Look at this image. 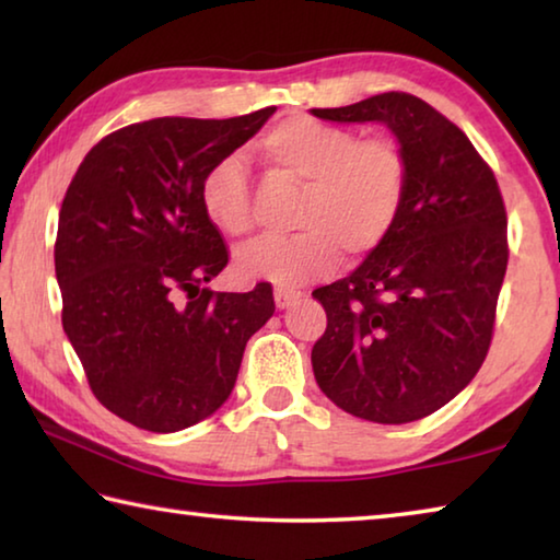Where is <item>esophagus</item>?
Instances as JSON below:
<instances>
[{
    "label": "esophagus",
    "mask_w": 560,
    "mask_h": 560,
    "mask_svg": "<svg viewBox=\"0 0 560 560\" xmlns=\"http://www.w3.org/2000/svg\"><path fill=\"white\" fill-rule=\"evenodd\" d=\"M299 296H301V291H293V289H277V291H273V301H277L279 308H289Z\"/></svg>",
    "instance_id": "1"
}]
</instances>
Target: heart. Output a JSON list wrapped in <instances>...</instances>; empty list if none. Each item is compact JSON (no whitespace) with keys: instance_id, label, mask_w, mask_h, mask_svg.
<instances>
[{"instance_id":"b5f03b06","label":"heart","mask_w":560,"mask_h":560,"mask_svg":"<svg viewBox=\"0 0 560 560\" xmlns=\"http://www.w3.org/2000/svg\"><path fill=\"white\" fill-rule=\"evenodd\" d=\"M259 155L303 185L291 236H261L236 252V271L279 287H301L334 271L338 249L350 259L375 252L393 234L410 189V160L393 136L360 138L353 128L291 116L264 132ZM200 207L217 232H252L249 170L224 155L200 179Z\"/></svg>"}]
</instances>
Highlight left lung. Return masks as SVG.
I'll return each instance as SVG.
<instances>
[{
    "instance_id": "left-lung-1",
    "label": "left lung",
    "mask_w": 560,
    "mask_h": 560,
    "mask_svg": "<svg viewBox=\"0 0 560 560\" xmlns=\"http://www.w3.org/2000/svg\"><path fill=\"white\" fill-rule=\"evenodd\" d=\"M311 113L385 122L410 160L393 234L350 277L314 291L328 318L311 350L316 383L360 420H420L459 395L489 353L509 261L497 177L452 120L410 93Z\"/></svg>"
}]
</instances>
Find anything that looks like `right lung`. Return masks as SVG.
Listing matches in <instances>:
<instances>
[{"label":"right lung","instance_id":"1","mask_svg":"<svg viewBox=\"0 0 560 560\" xmlns=\"http://www.w3.org/2000/svg\"><path fill=\"white\" fill-rule=\"evenodd\" d=\"M273 110L132 122L93 145L66 189L61 324L98 402L140 430L177 432L220 410L246 340L273 316L271 283L205 289L230 252L200 207L207 167Z\"/></svg>","mask_w":560,"mask_h":560}]
</instances>
